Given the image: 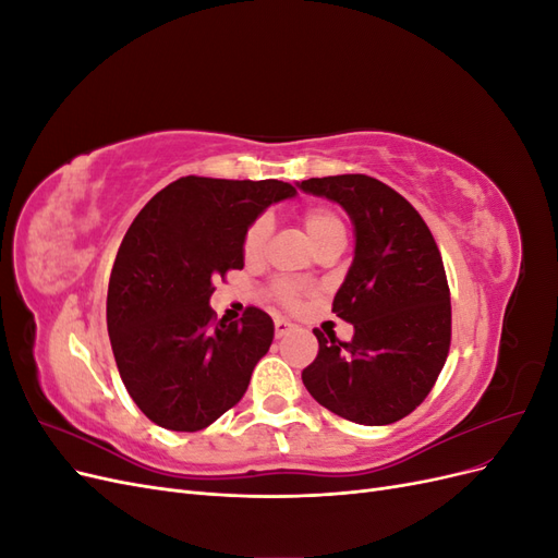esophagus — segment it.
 <instances>
[{"label": "esophagus", "instance_id": "obj_1", "mask_svg": "<svg viewBox=\"0 0 558 558\" xmlns=\"http://www.w3.org/2000/svg\"><path fill=\"white\" fill-rule=\"evenodd\" d=\"M293 328V324H291V320L289 318H275V335L277 337H281V335H286V332H289Z\"/></svg>", "mask_w": 558, "mask_h": 558}]
</instances>
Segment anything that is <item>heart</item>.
<instances>
[{"label":"heart","mask_w":558,"mask_h":558,"mask_svg":"<svg viewBox=\"0 0 558 558\" xmlns=\"http://www.w3.org/2000/svg\"><path fill=\"white\" fill-rule=\"evenodd\" d=\"M302 226H305V230L312 238V242L316 244V248L332 242V240H344L342 218L328 207H307L305 214H302ZM269 234H272V221H269L267 216H258L256 221H253L246 228L244 240H242V253H244L246 263L263 260L265 251H267ZM275 295L283 302V305H298L300 298H302V289L298 283L279 281L275 286Z\"/></svg>","instance_id":"b5f03b06"}]
</instances>
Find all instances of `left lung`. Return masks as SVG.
Segmentation results:
<instances>
[{
	"label": "left lung",
	"mask_w": 558,
	"mask_h": 558,
	"mask_svg": "<svg viewBox=\"0 0 558 558\" xmlns=\"http://www.w3.org/2000/svg\"><path fill=\"white\" fill-rule=\"evenodd\" d=\"M302 191L340 205L356 251L332 312L353 326L349 342L314 330L318 353L302 369L312 398L363 426L396 424L426 400L451 342V300L440 248L421 214L365 174L307 179Z\"/></svg>",
	"instance_id": "1"
}]
</instances>
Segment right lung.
<instances>
[{"label":"right lung","instance_id":"right-lung-1","mask_svg":"<svg viewBox=\"0 0 558 558\" xmlns=\"http://www.w3.org/2000/svg\"><path fill=\"white\" fill-rule=\"evenodd\" d=\"M293 195L277 179L181 177L128 228L109 279L107 328L128 393L154 424L195 433L246 393L275 324L258 307L218 320L214 279L244 267L246 228Z\"/></svg>","mask_w":558,"mask_h":558}]
</instances>
